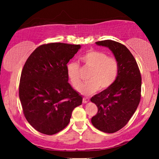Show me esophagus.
<instances>
[{
	"label": "esophagus",
	"mask_w": 159,
	"mask_h": 159,
	"mask_svg": "<svg viewBox=\"0 0 159 159\" xmlns=\"http://www.w3.org/2000/svg\"><path fill=\"white\" fill-rule=\"evenodd\" d=\"M89 98H83V103H84V104H85V103H88V102H89Z\"/></svg>",
	"instance_id": "obj_1"
}]
</instances>
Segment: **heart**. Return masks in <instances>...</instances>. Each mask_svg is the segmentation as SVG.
<instances>
[{"instance_id":"heart-1","label":"heart","mask_w":159,"mask_h":159,"mask_svg":"<svg viewBox=\"0 0 159 159\" xmlns=\"http://www.w3.org/2000/svg\"><path fill=\"white\" fill-rule=\"evenodd\" d=\"M80 60L86 66L92 69L88 79L89 81L81 87L79 76V65L71 62L66 66L67 75L75 89H79L83 95H90L98 89L104 90L109 88L115 81L118 75V64L116 59L108 57L107 54L101 51H89L83 55Z\"/></svg>"}]
</instances>
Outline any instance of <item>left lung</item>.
Masks as SVG:
<instances>
[{"instance_id": "left-lung-1", "label": "left lung", "mask_w": 159, "mask_h": 159, "mask_svg": "<svg viewBox=\"0 0 159 159\" xmlns=\"http://www.w3.org/2000/svg\"><path fill=\"white\" fill-rule=\"evenodd\" d=\"M95 43L111 51L118 61V71L114 83L90 99L98 109L91 122L104 133H114L127 124L138 108L141 98V74L135 59L124 45L111 40Z\"/></svg>"}]
</instances>
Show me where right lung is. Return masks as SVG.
<instances>
[{
    "label": "right lung",
    "instance_id": "obj_1",
    "mask_svg": "<svg viewBox=\"0 0 159 159\" xmlns=\"http://www.w3.org/2000/svg\"><path fill=\"white\" fill-rule=\"evenodd\" d=\"M80 45L51 43L31 54L21 74L19 95L24 115L32 127L54 134L66 127L83 98L68 83L66 64Z\"/></svg>",
    "mask_w": 159,
    "mask_h": 159
}]
</instances>
